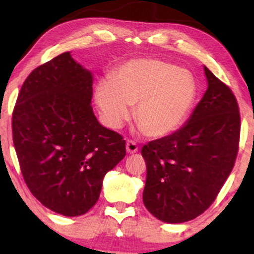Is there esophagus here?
<instances>
[{"instance_id":"esophagus-1","label":"esophagus","mask_w":254,"mask_h":254,"mask_svg":"<svg viewBox=\"0 0 254 254\" xmlns=\"http://www.w3.org/2000/svg\"><path fill=\"white\" fill-rule=\"evenodd\" d=\"M127 152L128 153V154H133V153L138 152L137 144L132 140H127Z\"/></svg>"}]
</instances>
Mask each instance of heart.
Listing matches in <instances>:
<instances>
[{
    "mask_svg": "<svg viewBox=\"0 0 254 254\" xmlns=\"http://www.w3.org/2000/svg\"><path fill=\"white\" fill-rule=\"evenodd\" d=\"M197 83L188 70L159 60H133L121 65L113 81L101 80L95 100L107 127L120 128L130 119L152 138L177 131L197 98Z\"/></svg>",
    "mask_w": 254,
    "mask_h": 254,
    "instance_id": "obj_1",
    "label": "heart"
}]
</instances>
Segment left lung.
<instances>
[{
  "label": "left lung",
  "instance_id": "1",
  "mask_svg": "<svg viewBox=\"0 0 254 254\" xmlns=\"http://www.w3.org/2000/svg\"><path fill=\"white\" fill-rule=\"evenodd\" d=\"M208 87L180 130L144 145L148 212L162 222L183 223L202 214L233 170L241 116L234 93L203 65Z\"/></svg>",
  "mask_w": 254,
  "mask_h": 254
}]
</instances>
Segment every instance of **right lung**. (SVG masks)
<instances>
[{
    "mask_svg": "<svg viewBox=\"0 0 254 254\" xmlns=\"http://www.w3.org/2000/svg\"><path fill=\"white\" fill-rule=\"evenodd\" d=\"M93 74L70 52L24 81L12 114L13 145L24 181L45 207L64 216L87 213L105 175L126 156V140L98 122Z\"/></svg>",
    "mask_w": 254,
    "mask_h": 254,
    "instance_id": "add662e5",
    "label": "right lung"
}]
</instances>
